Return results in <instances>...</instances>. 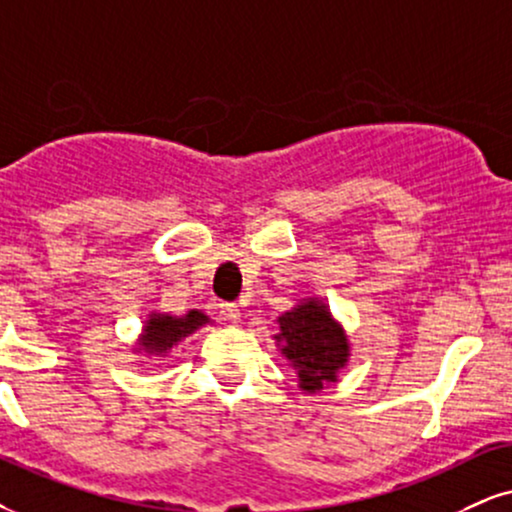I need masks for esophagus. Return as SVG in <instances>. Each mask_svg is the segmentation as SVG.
Segmentation results:
<instances>
[{
    "mask_svg": "<svg viewBox=\"0 0 512 512\" xmlns=\"http://www.w3.org/2000/svg\"><path fill=\"white\" fill-rule=\"evenodd\" d=\"M220 315H223L225 320H230V323H239V320H242V311H239V306L235 304H227L220 308Z\"/></svg>",
    "mask_w": 512,
    "mask_h": 512,
    "instance_id": "1",
    "label": "esophagus"
}]
</instances>
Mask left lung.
<instances>
[{
  "label": "left lung",
  "mask_w": 512,
  "mask_h": 512,
  "mask_svg": "<svg viewBox=\"0 0 512 512\" xmlns=\"http://www.w3.org/2000/svg\"><path fill=\"white\" fill-rule=\"evenodd\" d=\"M275 344L304 394H320L339 382L351 361V342L344 325L334 318L320 296H306L275 320Z\"/></svg>",
  "instance_id": "1"
}]
</instances>
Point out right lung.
<instances>
[{
  "label": "right lung",
  "instance_id": "obj_1",
  "mask_svg": "<svg viewBox=\"0 0 512 512\" xmlns=\"http://www.w3.org/2000/svg\"><path fill=\"white\" fill-rule=\"evenodd\" d=\"M206 325H213V320L206 313H201L199 308H189L182 315L151 311L144 318L140 337L132 344V353H137V356L166 358L182 339H187L189 334H194Z\"/></svg>",
  "mask_w": 512,
  "mask_h": 512
}]
</instances>
